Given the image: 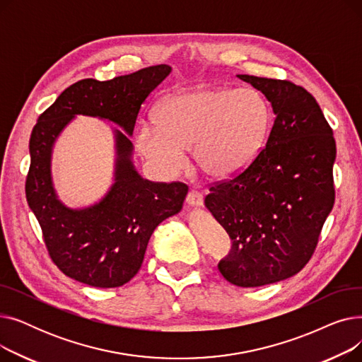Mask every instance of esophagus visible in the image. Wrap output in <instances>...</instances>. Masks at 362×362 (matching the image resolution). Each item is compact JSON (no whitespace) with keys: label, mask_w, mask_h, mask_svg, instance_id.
I'll return each instance as SVG.
<instances>
[{"label":"esophagus","mask_w":362,"mask_h":362,"mask_svg":"<svg viewBox=\"0 0 362 362\" xmlns=\"http://www.w3.org/2000/svg\"><path fill=\"white\" fill-rule=\"evenodd\" d=\"M186 202L189 205L199 206L204 202V197H202V194L199 191H195V189H192V191H189L187 195H186Z\"/></svg>","instance_id":"obj_1"}]
</instances>
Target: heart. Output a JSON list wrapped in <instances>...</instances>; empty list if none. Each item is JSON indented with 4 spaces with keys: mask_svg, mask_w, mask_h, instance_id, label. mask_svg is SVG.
<instances>
[{
    "mask_svg": "<svg viewBox=\"0 0 362 362\" xmlns=\"http://www.w3.org/2000/svg\"><path fill=\"white\" fill-rule=\"evenodd\" d=\"M157 123L139 127L141 154L167 175L185 164V149L194 148L198 168L210 177H229L250 164L265 142L272 110L252 88L198 86L165 97Z\"/></svg>",
    "mask_w": 362,
    "mask_h": 362,
    "instance_id": "1",
    "label": "heart"
}]
</instances>
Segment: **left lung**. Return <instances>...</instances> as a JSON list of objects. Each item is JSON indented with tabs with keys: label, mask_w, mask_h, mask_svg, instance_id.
I'll return each mask as SVG.
<instances>
[{
	"label": "left lung",
	"mask_w": 362,
	"mask_h": 362,
	"mask_svg": "<svg viewBox=\"0 0 362 362\" xmlns=\"http://www.w3.org/2000/svg\"><path fill=\"white\" fill-rule=\"evenodd\" d=\"M276 114L265 145L232 177L210 185L205 205L232 251L221 276L257 288L299 273L315 252L334 205L333 130L313 95L291 81L238 74Z\"/></svg>",
	"instance_id": "left-lung-1"
}]
</instances>
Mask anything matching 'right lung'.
<instances>
[{
    "label": "right lung",
    "instance_id": "obj_1",
    "mask_svg": "<svg viewBox=\"0 0 362 362\" xmlns=\"http://www.w3.org/2000/svg\"><path fill=\"white\" fill-rule=\"evenodd\" d=\"M170 70L160 64L104 82L82 79L64 89L33 126L26 199L51 261L70 279L93 288L123 286L139 272L156 227L180 211L187 185L142 179L130 163L132 142L117 130L116 183L100 204L69 210L51 185L52 144L74 114L108 119L132 135L141 105Z\"/></svg>",
    "mask_w": 362,
    "mask_h": 362
}]
</instances>
